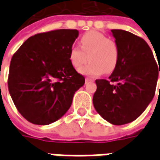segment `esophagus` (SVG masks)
<instances>
[{
    "label": "esophagus",
    "instance_id": "1",
    "mask_svg": "<svg viewBox=\"0 0 160 160\" xmlns=\"http://www.w3.org/2000/svg\"><path fill=\"white\" fill-rule=\"evenodd\" d=\"M92 81H94L93 79L89 78V77H87V78H86V83H87V82H92Z\"/></svg>",
    "mask_w": 160,
    "mask_h": 160
}]
</instances>
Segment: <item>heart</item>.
<instances>
[{
    "label": "heart",
    "instance_id": "b5f03b06",
    "mask_svg": "<svg viewBox=\"0 0 160 160\" xmlns=\"http://www.w3.org/2000/svg\"><path fill=\"white\" fill-rule=\"evenodd\" d=\"M89 59L90 62L80 69L89 76L111 73L119 60V47L113 39L98 32H89L80 38V47L73 46L69 51L71 64L79 69Z\"/></svg>",
    "mask_w": 160,
    "mask_h": 160
}]
</instances>
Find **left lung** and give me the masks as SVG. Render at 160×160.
Masks as SVG:
<instances>
[{"mask_svg": "<svg viewBox=\"0 0 160 160\" xmlns=\"http://www.w3.org/2000/svg\"><path fill=\"white\" fill-rule=\"evenodd\" d=\"M111 32L119 47L118 66L109 80H96L92 102L104 119L123 125L139 118L153 98L160 67L141 37L123 30Z\"/></svg>", "mask_w": 160, "mask_h": 160, "instance_id": "left-lung-1", "label": "left lung"}]
</instances>
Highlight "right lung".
Listing matches in <instances>:
<instances>
[{
  "instance_id": "1",
  "label": "right lung",
  "mask_w": 160,
  "mask_h": 160,
  "mask_svg": "<svg viewBox=\"0 0 160 160\" xmlns=\"http://www.w3.org/2000/svg\"><path fill=\"white\" fill-rule=\"evenodd\" d=\"M77 30L57 29L30 37L10 62L8 86L17 110L33 124L47 125L62 117L85 84L69 60Z\"/></svg>"
}]
</instances>
